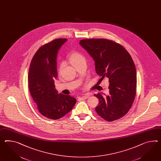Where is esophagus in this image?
Wrapping results in <instances>:
<instances>
[{"instance_id": "34e87169", "label": "esophagus", "mask_w": 161, "mask_h": 161, "mask_svg": "<svg viewBox=\"0 0 161 161\" xmlns=\"http://www.w3.org/2000/svg\"><path fill=\"white\" fill-rule=\"evenodd\" d=\"M90 97V96L89 95H87V94H86V95H83L82 96H81L80 98H81V99L83 100V99H86L87 98H89Z\"/></svg>"}]
</instances>
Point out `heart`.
<instances>
[{
    "label": "heart",
    "instance_id": "obj_1",
    "mask_svg": "<svg viewBox=\"0 0 161 161\" xmlns=\"http://www.w3.org/2000/svg\"><path fill=\"white\" fill-rule=\"evenodd\" d=\"M69 60H70L71 64L75 65L78 62H80L83 60H85V57H83L82 54H80L77 52H74L70 54L69 56ZM62 65H61V68Z\"/></svg>",
    "mask_w": 161,
    "mask_h": 161
}]
</instances>
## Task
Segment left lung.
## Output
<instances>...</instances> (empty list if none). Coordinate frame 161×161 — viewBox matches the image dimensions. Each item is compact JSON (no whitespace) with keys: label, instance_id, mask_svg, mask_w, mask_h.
Listing matches in <instances>:
<instances>
[{"label":"left lung","instance_id":"left-lung-1","mask_svg":"<svg viewBox=\"0 0 161 161\" xmlns=\"http://www.w3.org/2000/svg\"><path fill=\"white\" fill-rule=\"evenodd\" d=\"M79 44L95 61L96 72L108 78L109 94L95 95L99 103L96 113L107 121L125 115L136 94V72L131 55L119 44L107 39H86Z\"/></svg>","mask_w":161,"mask_h":161}]
</instances>
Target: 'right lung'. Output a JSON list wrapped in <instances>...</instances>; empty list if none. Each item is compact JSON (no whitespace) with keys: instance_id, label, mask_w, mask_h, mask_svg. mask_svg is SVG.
Returning a JSON list of instances; mask_svg holds the SVG:
<instances>
[{"instance_id":"add662e5","label":"right lung","mask_w":161,"mask_h":161,"mask_svg":"<svg viewBox=\"0 0 161 161\" xmlns=\"http://www.w3.org/2000/svg\"><path fill=\"white\" fill-rule=\"evenodd\" d=\"M67 41L55 39L40 47L30 65L29 87L39 112L48 119H58L73 108L76 99L58 93L54 80L57 78V58L58 51Z\"/></svg>"}]
</instances>
